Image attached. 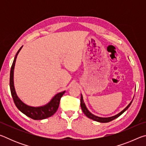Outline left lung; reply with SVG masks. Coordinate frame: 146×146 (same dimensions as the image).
I'll list each match as a JSON object with an SVG mask.
<instances>
[{
  "label": "left lung",
  "mask_w": 146,
  "mask_h": 146,
  "mask_svg": "<svg viewBox=\"0 0 146 146\" xmlns=\"http://www.w3.org/2000/svg\"><path fill=\"white\" fill-rule=\"evenodd\" d=\"M132 101L129 103V104L128 105L127 107L124 109V110H123V111H121L120 113H118V114H117V115H115V116H113V117H108V118L98 117H97V116L93 115L92 113H91L90 111H89L88 110L87 108L86 107L84 102L83 97H82V95H81V97H80V106H81V108H82V110L83 113H84V114L86 115V117H88V118H91V119H92L93 120L97 121V122H102V123H106V122H110V121H112L113 120L115 119V118H117V117H119V116H120L121 115H122V113L124 112L125 110H127L128 108H129V106H130V105L131 104Z\"/></svg>",
  "instance_id": "1"
}]
</instances>
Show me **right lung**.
Here are the masks:
<instances>
[{
    "label": "right lung",
    "instance_id": "obj_1",
    "mask_svg": "<svg viewBox=\"0 0 146 146\" xmlns=\"http://www.w3.org/2000/svg\"><path fill=\"white\" fill-rule=\"evenodd\" d=\"M23 46L19 49V50L17 51L15 56L14 60L12 64L11 71H10V78H9V86H10V91L11 93V96L13 97V102L15 104L16 107L26 115L27 117L32 118L33 120H42L45 119L48 117H50L58 110V108L60 104V100L61 97L65 93V91L59 93L53 98V99L51 100V102L48 104L42 106V107L34 108L30 107L26 105L25 104L23 103L22 101L19 99V98L17 97L15 90L14 88L13 85V70L15 64V61L17 56L18 55L19 51H21V48Z\"/></svg>",
    "mask_w": 146,
    "mask_h": 146
}]
</instances>
